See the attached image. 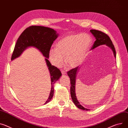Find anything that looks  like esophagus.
<instances>
[{
	"mask_svg": "<svg viewBox=\"0 0 128 128\" xmlns=\"http://www.w3.org/2000/svg\"><path fill=\"white\" fill-rule=\"evenodd\" d=\"M62 75H65L66 74V72L64 70H62Z\"/></svg>",
	"mask_w": 128,
	"mask_h": 128,
	"instance_id": "34e87169",
	"label": "esophagus"
}]
</instances>
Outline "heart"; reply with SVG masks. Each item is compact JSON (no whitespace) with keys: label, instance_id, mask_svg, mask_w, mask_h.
I'll use <instances>...</instances> for the list:
<instances>
[{"label":"heart","instance_id":"b5f03b06","mask_svg":"<svg viewBox=\"0 0 128 128\" xmlns=\"http://www.w3.org/2000/svg\"><path fill=\"white\" fill-rule=\"evenodd\" d=\"M92 43V38L86 33L68 35L59 40L56 47H52L49 52L51 62L60 66L66 62L70 68L80 64L85 59Z\"/></svg>","mask_w":128,"mask_h":128}]
</instances>
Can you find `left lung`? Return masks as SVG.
I'll return each instance as SVG.
<instances>
[{
    "label": "left lung",
    "instance_id": "8db88e82",
    "mask_svg": "<svg viewBox=\"0 0 128 128\" xmlns=\"http://www.w3.org/2000/svg\"><path fill=\"white\" fill-rule=\"evenodd\" d=\"M91 33L93 35V36L95 37L96 40L95 41L92 47L91 48V50H93L94 48L96 47L100 46V45L106 44V46L110 48L113 52L114 57H116V51L114 48V46L110 39L109 36L107 35L106 34L100 31H98L96 30H91ZM80 66H78L74 68L68 72L67 74L68 77L70 78L71 82V88H70V92H71V96L72 100L75 104V106L80 109L85 111H89V109H86V108H84L82 106L80 103L78 102L75 93V83H76V78L77 73L80 71Z\"/></svg>",
    "mask_w": 128,
    "mask_h": 128
}]
</instances>
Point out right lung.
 I'll use <instances>...</instances> for the list:
<instances>
[{
  "mask_svg": "<svg viewBox=\"0 0 128 128\" xmlns=\"http://www.w3.org/2000/svg\"><path fill=\"white\" fill-rule=\"evenodd\" d=\"M58 36V34L53 28L43 26H29L18 38L11 57V60H13L20 56L28 48L34 47L46 58L45 61L50 74L51 90L44 104L51 100L54 94V84L62 76L60 71L55 66H52L48 60L52 44Z\"/></svg>",
  "mask_w": 128,
  "mask_h": 128,
  "instance_id": "1",
  "label": "right lung"
}]
</instances>
